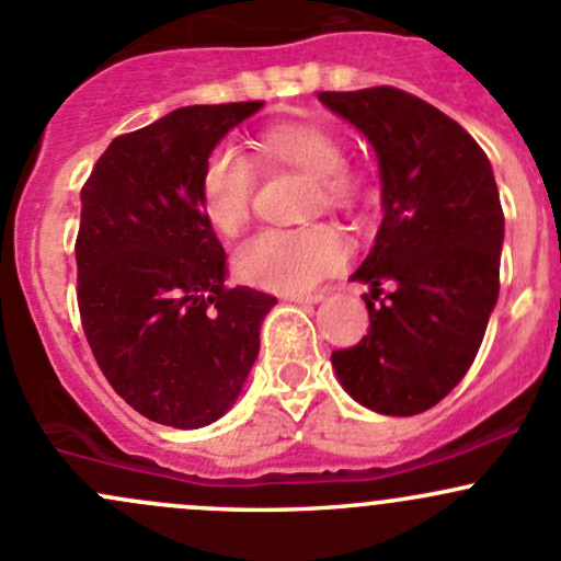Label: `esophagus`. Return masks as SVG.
<instances>
[{
    "label": "esophagus",
    "mask_w": 561,
    "mask_h": 561,
    "mask_svg": "<svg viewBox=\"0 0 561 561\" xmlns=\"http://www.w3.org/2000/svg\"><path fill=\"white\" fill-rule=\"evenodd\" d=\"M288 299L297 305H319L323 299V294H294V297H288Z\"/></svg>",
    "instance_id": "1"
}]
</instances>
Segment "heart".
I'll list each match as a JSON object with an SVG mask.
<instances>
[{
    "label": "heart",
    "mask_w": 561,
    "mask_h": 561,
    "mask_svg": "<svg viewBox=\"0 0 561 561\" xmlns=\"http://www.w3.org/2000/svg\"><path fill=\"white\" fill-rule=\"evenodd\" d=\"M264 164H286L310 175L308 213L340 210L359 196V172L343 161V140L319 124H286L256 142ZM256 175L238 148L224 142L207 153L199 172V202L207 224L234 238L251 218ZM345 262V242L329 224L299 229H264L234 253V273L264 291L305 294Z\"/></svg>",
    "instance_id": "obj_1"
}]
</instances>
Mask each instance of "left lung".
Returning a JSON list of instances; mask_svg holds the SVG:
<instances>
[{
    "label": "left lung",
    "instance_id": "obj_1",
    "mask_svg": "<svg viewBox=\"0 0 561 561\" xmlns=\"http://www.w3.org/2000/svg\"><path fill=\"white\" fill-rule=\"evenodd\" d=\"M319 102L367 137L383 205L351 275L369 286V332L334 351L332 367L359 405L424 413L465 378L500 297L505 216L492 164L454 118L391 85L323 91ZM383 282L392 294L375 304Z\"/></svg>",
    "mask_w": 561,
    "mask_h": 561
}]
</instances>
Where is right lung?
Wrapping results in <instances>:
<instances>
[{
  "label": "right lung",
  "instance_id": "obj_1",
  "mask_svg": "<svg viewBox=\"0 0 561 561\" xmlns=\"http://www.w3.org/2000/svg\"><path fill=\"white\" fill-rule=\"evenodd\" d=\"M264 102L178 107L115 137L80 192L78 305L94 359L146 419L199 430L238 402L278 299L227 288L199 202L207 153Z\"/></svg>",
  "mask_w": 561,
  "mask_h": 561
}]
</instances>
